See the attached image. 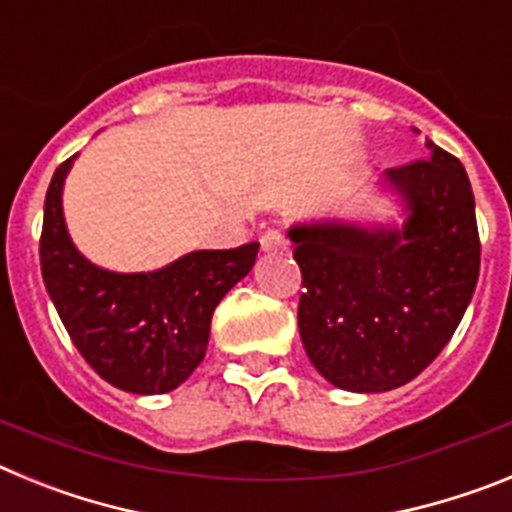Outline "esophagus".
<instances>
[{"label": "esophagus", "mask_w": 512, "mask_h": 512, "mask_svg": "<svg viewBox=\"0 0 512 512\" xmlns=\"http://www.w3.org/2000/svg\"><path fill=\"white\" fill-rule=\"evenodd\" d=\"M259 243H261V248H264V251H279V248L287 246V238H284L282 230L271 228V230H266V233H261Z\"/></svg>", "instance_id": "obj_1"}]
</instances>
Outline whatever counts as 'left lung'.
<instances>
[{
  "instance_id": "1",
  "label": "left lung",
  "mask_w": 512,
  "mask_h": 512,
  "mask_svg": "<svg viewBox=\"0 0 512 512\" xmlns=\"http://www.w3.org/2000/svg\"><path fill=\"white\" fill-rule=\"evenodd\" d=\"M384 171L400 194L402 228L325 220L289 228L302 271V346L341 390L387 392L408 384L451 341L479 277L474 194L459 158Z\"/></svg>"
}]
</instances>
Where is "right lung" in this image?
<instances>
[{
	"label": "right lung",
	"instance_id": "add662e5",
	"mask_svg": "<svg viewBox=\"0 0 512 512\" xmlns=\"http://www.w3.org/2000/svg\"><path fill=\"white\" fill-rule=\"evenodd\" d=\"M63 161L45 194L40 271L79 354L112 387L135 395L176 390L205 359L217 302L256 264L259 243L192 251L148 274H117L76 251L63 220Z\"/></svg>",
	"mask_w": 512,
	"mask_h": 512
}]
</instances>
